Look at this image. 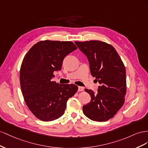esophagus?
<instances>
[{
    "label": "esophagus",
    "instance_id": "esophagus-1",
    "mask_svg": "<svg viewBox=\"0 0 148 148\" xmlns=\"http://www.w3.org/2000/svg\"><path fill=\"white\" fill-rule=\"evenodd\" d=\"M84 90V88L83 87H81V86H79L78 87V91L81 92V91H83Z\"/></svg>",
    "mask_w": 148,
    "mask_h": 148
}]
</instances>
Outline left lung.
Here are the masks:
<instances>
[{
    "label": "left lung",
    "mask_w": 148,
    "mask_h": 148,
    "mask_svg": "<svg viewBox=\"0 0 148 148\" xmlns=\"http://www.w3.org/2000/svg\"><path fill=\"white\" fill-rule=\"evenodd\" d=\"M89 62L90 73L100 86L97 92L85 88L90 102L83 106V113L96 121L112 119L123 106L126 93L125 65L113 46L105 42L75 41Z\"/></svg>",
    "instance_id": "8db88e82"
}]
</instances>
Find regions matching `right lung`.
I'll use <instances>...</instances> for the list:
<instances>
[{"label":"right lung","mask_w":148,"mask_h":148,"mask_svg":"<svg viewBox=\"0 0 148 148\" xmlns=\"http://www.w3.org/2000/svg\"><path fill=\"white\" fill-rule=\"evenodd\" d=\"M77 48L71 41H40L25 56L20 70L21 90L25 103L39 120L51 121L61 117L67 100L77 91L75 84L52 81L64 58Z\"/></svg>","instance_id":"obj_1"}]
</instances>
